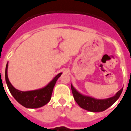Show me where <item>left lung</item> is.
I'll return each mask as SVG.
<instances>
[{
  "label": "left lung",
  "instance_id": "obj_1",
  "mask_svg": "<svg viewBox=\"0 0 131 131\" xmlns=\"http://www.w3.org/2000/svg\"><path fill=\"white\" fill-rule=\"evenodd\" d=\"M71 91L74 99L81 108L89 112H100L106 110V109L110 107L113 103L115 102V101L119 98L123 91V89L118 91L114 96L104 100H98L92 97L82 95L81 94H80L74 89L72 84H71Z\"/></svg>",
  "mask_w": 131,
  "mask_h": 131
}]
</instances>
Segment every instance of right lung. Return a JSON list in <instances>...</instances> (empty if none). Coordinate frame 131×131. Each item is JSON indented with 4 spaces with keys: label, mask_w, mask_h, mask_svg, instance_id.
Returning <instances> with one entry per match:
<instances>
[{
    "label": "right lung",
    "mask_w": 131,
    "mask_h": 131,
    "mask_svg": "<svg viewBox=\"0 0 131 131\" xmlns=\"http://www.w3.org/2000/svg\"><path fill=\"white\" fill-rule=\"evenodd\" d=\"M7 70H8V63L6 66L5 78L6 82L10 93L18 102L27 108H38L47 104L51 99L53 89L58 79L62 75V73L58 74L53 79L52 81H51L50 83H48V84L42 89L35 90V91L24 92V91H18L12 85L8 77Z\"/></svg>",
    "instance_id": "1"
}]
</instances>
